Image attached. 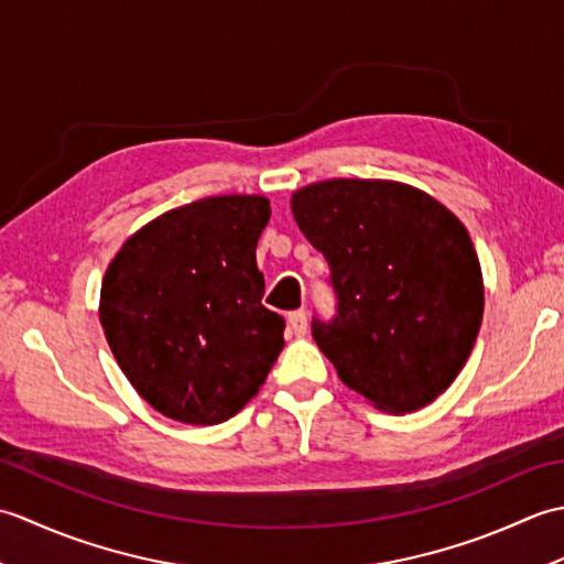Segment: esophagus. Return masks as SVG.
<instances>
[{
	"label": "esophagus",
	"mask_w": 564,
	"mask_h": 564,
	"mask_svg": "<svg viewBox=\"0 0 564 564\" xmlns=\"http://www.w3.org/2000/svg\"><path fill=\"white\" fill-rule=\"evenodd\" d=\"M289 327H291L295 337H305V334H307V313H305V310H295V313L289 315Z\"/></svg>",
	"instance_id": "esophagus-1"
}]
</instances>
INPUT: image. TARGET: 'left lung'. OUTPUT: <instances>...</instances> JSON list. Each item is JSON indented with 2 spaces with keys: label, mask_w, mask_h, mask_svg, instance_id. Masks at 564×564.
Instances as JSON below:
<instances>
[{
  "label": "left lung",
  "mask_w": 564,
  "mask_h": 564,
  "mask_svg": "<svg viewBox=\"0 0 564 564\" xmlns=\"http://www.w3.org/2000/svg\"><path fill=\"white\" fill-rule=\"evenodd\" d=\"M293 218L325 254L337 295L313 337L344 386L382 412H416L460 373L485 289L465 225L424 191L329 178L295 191Z\"/></svg>",
  "instance_id": "obj_1"
}]
</instances>
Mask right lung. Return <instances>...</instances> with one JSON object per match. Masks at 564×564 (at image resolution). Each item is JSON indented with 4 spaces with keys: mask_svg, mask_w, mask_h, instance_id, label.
<instances>
[{
    "mask_svg": "<svg viewBox=\"0 0 564 564\" xmlns=\"http://www.w3.org/2000/svg\"><path fill=\"white\" fill-rule=\"evenodd\" d=\"M263 196H210L126 239L106 269L99 319L130 386L184 424L227 422L283 349L285 322L261 305Z\"/></svg>",
    "mask_w": 564,
    "mask_h": 564,
    "instance_id": "obj_1",
    "label": "right lung"
}]
</instances>
